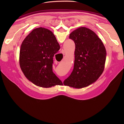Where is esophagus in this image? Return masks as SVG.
<instances>
[{
	"instance_id": "esophagus-1",
	"label": "esophagus",
	"mask_w": 124,
	"mask_h": 124,
	"mask_svg": "<svg viewBox=\"0 0 124 124\" xmlns=\"http://www.w3.org/2000/svg\"><path fill=\"white\" fill-rule=\"evenodd\" d=\"M62 52V53H62V54L63 55H65V53H65V51L64 50H62V52Z\"/></svg>"
}]
</instances>
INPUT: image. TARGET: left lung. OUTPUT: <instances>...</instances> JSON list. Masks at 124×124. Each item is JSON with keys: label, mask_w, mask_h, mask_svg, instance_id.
<instances>
[{"label": "left lung", "mask_w": 124, "mask_h": 124, "mask_svg": "<svg viewBox=\"0 0 124 124\" xmlns=\"http://www.w3.org/2000/svg\"><path fill=\"white\" fill-rule=\"evenodd\" d=\"M69 39L76 46L74 67L63 84L76 88L86 87L95 82L103 72L106 48L94 32L84 27L72 31Z\"/></svg>", "instance_id": "left-lung-1"}]
</instances>
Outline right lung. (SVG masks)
I'll return each mask as SVG.
<instances>
[{
    "label": "right lung",
    "instance_id": "add662e5",
    "mask_svg": "<svg viewBox=\"0 0 124 124\" xmlns=\"http://www.w3.org/2000/svg\"><path fill=\"white\" fill-rule=\"evenodd\" d=\"M59 49V44L50 30L42 27L33 29L20 48V65L25 76L42 87L62 84L52 70L53 57Z\"/></svg>",
    "mask_w": 124,
    "mask_h": 124
}]
</instances>
